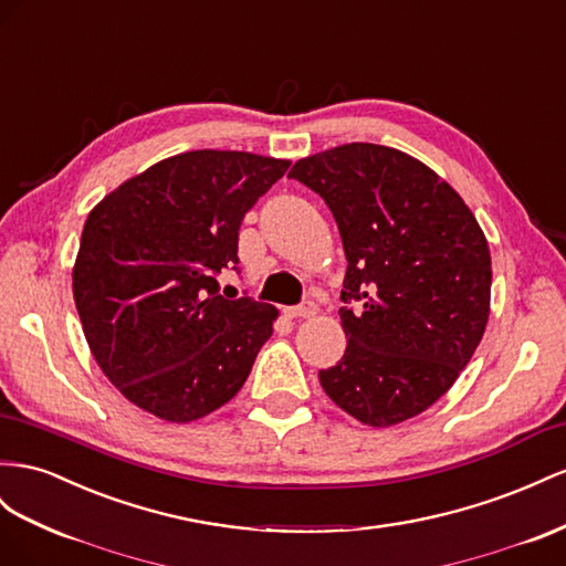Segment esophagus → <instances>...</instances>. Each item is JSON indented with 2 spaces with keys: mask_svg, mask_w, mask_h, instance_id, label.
Segmentation results:
<instances>
[{
  "mask_svg": "<svg viewBox=\"0 0 566 566\" xmlns=\"http://www.w3.org/2000/svg\"><path fill=\"white\" fill-rule=\"evenodd\" d=\"M290 318H312L316 314V304L314 302H304L300 307H293L285 312Z\"/></svg>",
  "mask_w": 566,
  "mask_h": 566,
  "instance_id": "esophagus-1",
  "label": "esophagus"
}]
</instances>
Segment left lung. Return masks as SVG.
<instances>
[{
	"label": "left lung",
	"mask_w": 566,
	"mask_h": 566,
	"mask_svg": "<svg viewBox=\"0 0 566 566\" xmlns=\"http://www.w3.org/2000/svg\"><path fill=\"white\" fill-rule=\"evenodd\" d=\"M287 176L324 197L347 256V347L318 371L321 388L374 429L421 415L460 378L491 314V250L476 217L423 161L384 145L318 151Z\"/></svg>",
	"instance_id": "obj_1"
}]
</instances>
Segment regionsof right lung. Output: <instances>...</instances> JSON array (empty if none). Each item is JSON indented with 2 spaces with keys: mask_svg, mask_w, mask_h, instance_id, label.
Instances as JSON below:
<instances>
[{
  "mask_svg": "<svg viewBox=\"0 0 566 566\" xmlns=\"http://www.w3.org/2000/svg\"><path fill=\"white\" fill-rule=\"evenodd\" d=\"M287 159L195 149L151 164L87 213L73 300L102 374L128 402L188 423L233 400L279 310L219 295L242 217Z\"/></svg>",
  "mask_w": 566,
  "mask_h": 566,
  "instance_id": "1",
  "label": "right lung"
}]
</instances>
